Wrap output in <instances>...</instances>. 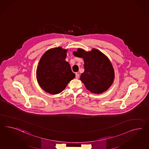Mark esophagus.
Returning a JSON list of instances; mask_svg holds the SVG:
<instances>
[{
    "label": "esophagus",
    "mask_w": 149,
    "mask_h": 149,
    "mask_svg": "<svg viewBox=\"0 0 149 149\" xmlns=\"http://www.w3.org/2000/svg\"><path fill=\"white\" fill-rule=\"evenodd\" d=\"M79 77V74L78 73H76V78L78 79Z\"/></svg>",
    "instance_id": "1"
}]
</instances>
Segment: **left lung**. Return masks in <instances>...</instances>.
<instances>
[{
    "instance_id": "obj_1",
    "label": "left lung",
    "mask_w": 149,
    "mask_h": 149,
    "mask_svg": "<svg viewBox=\"0 0 149 149\" xmlns=\"http://www.w3.org/2000/svg\"><path fill=\"white\" fill-rule=\"evenodd\" d=\"M73 54L84 59L85 70L80 79L88 90L99 94L110 87L114 80L115 72L110 61L104 54L95 49L89 52L78 49Z\"/></svg>"
}]
</instances>
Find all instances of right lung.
<instances>
[{
  "label": "right lung",
  "mask_w": 149,
  "mask_h": 149,
  "mask_svg": "<svg viewBox=\"0 0 149 149\" xmlns=\"http://www.w3.org/2000/svg\"><path fill=\"white\" fill-rule=\"evenodd\" d=\"M67 51L61 47L51 49L39 62L36 72L38 83L50 94L61 93L75 77L69 63L65 61Z\"/></svg>",
  "instance_id": "obj_1"
}]
</instances>
